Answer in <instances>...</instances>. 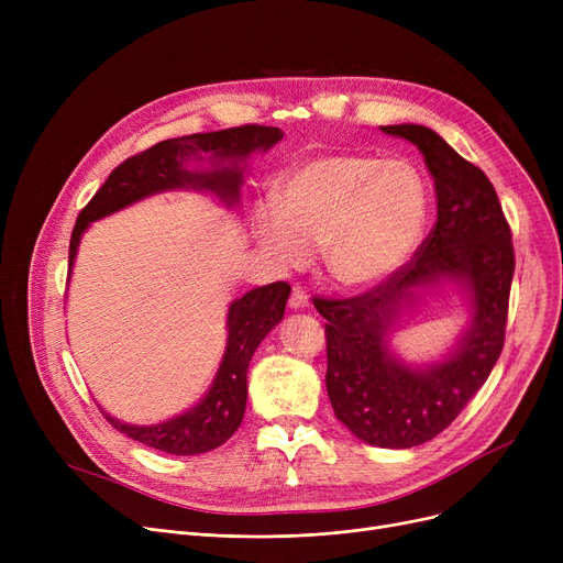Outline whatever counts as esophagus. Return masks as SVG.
Returning a JSON list of instances; mask_svg holds the SVG:
<instances>
[{
  "mask_svg": "<svg viewBox=\"0 0 563 563\" xmlns=\"http://www.w3.org/2000/svg\"><path fill=\"white\" fill-rule=\"evenodd\" d=\"M308 306V294L301 285H294L291 287V294H289V308L291 310H301Z\"/></svg>",
  "mask_w": 563,
  "mask_h": 563,
  "instance_id": "esophagus-1",
  "label": "esophagus"
}]
</instances>
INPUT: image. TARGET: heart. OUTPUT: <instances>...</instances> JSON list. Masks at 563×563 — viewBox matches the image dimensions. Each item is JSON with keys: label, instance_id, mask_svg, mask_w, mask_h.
I'll return each instance as SVG.
<instances>
[{"label": "heart", "instance_id": "heart-1", "mask_svg": "<svg viewBox=\"0 0 563 563\" xmlns=\"http://www.w3.org/2000/svg\"><path fill=\"white\" fill-rule=\"evenodd\" d=\"M427 205L422 175L404 159L321 155L283 177L280 207H260L255 236L280 266H303L321 246L335 283L365 287L393 274L416 249Z\"/></svg>", "mask_w": 563, "mask_h": 563}]
</instances>
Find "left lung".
Listing matches in <instances>:
<instances>
[{"label": "left lung", "mask_w": 563, "mask_h": 563, "mask_svg": "<svg viewBox=\"0 0 563 563\" xmlns=\"http://www.w3.org/2000/svg\"><path fill=\"white\" fill-rule=\"evenodd\" d=\"M416 143L433 175L438 219L406 264L349 299L314 297L327 319V390L335 418L376 448L406 450L445 431L484 386L505 346L516 269L509 221L486 173L424 125H386ZM463 279L473 323L457 351L427 371L389 356L387 329L416 286Z\"/></svg>", "instance_id": "1"}]
</instances>
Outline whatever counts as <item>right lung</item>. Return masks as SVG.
I'll use <instances>...</instances> for the list:
<instances>
[{
    "instance_id": "add662e5",
    "label": "right lung",
    "mask_w": 563,
    "mask_h": 563,
    "mask_svg": "<svg viewBox=\"0 0 563 563\" xmlns=\"http://www.w3.org/2000/svg\"><path fill=\"white\" fill-rule=\"evenodd\" d=\"M280 139L283 132L278 128L240 125L221 132L159 141L147 151L125 159L109 173L104 185L79 212L70 234V266L77 255L81 232L88 228V223L123 210V207L151 194L177 187H198L219 194L228 205L236 202L244 177L236 162L246 159L253 151H269ZM194 154H212V158L218 159V166L205 174L187 172L184 162ZM289 289L291 287L283 280L269 283L246 291L242 299H236L230 306L223 361L210 393L198 406L153 427L123 424L109 418L102 410L107 422L147 448L177 456L202 454L223 445L244 420L249 363L264 335L283 319Z\"/></svg>"
}]
</instances>
